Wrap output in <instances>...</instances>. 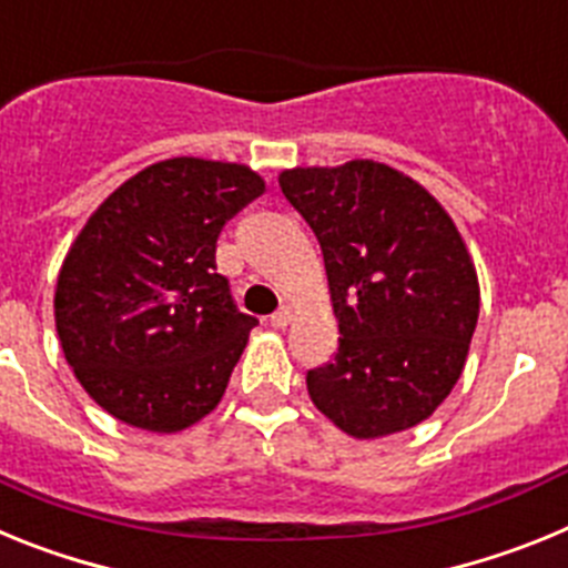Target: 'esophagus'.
<instances>
[{
    "label": "esophagus",
    "mask_w": 568,
    "mask_h": 568,
    "mask_svg": "<svg viewBox=\"0 0 568 568\" xmlns=\"http://www.w3.org/2000/svg\"><path fill=\"white\" fill-rule=\"evenodd\" d=\"M290 321H293V310L290 307H278L273 315H270V324H273L275 329H284Z\"/></svg>",
    "instance_id": "esophagus-1"
}]
</instances>
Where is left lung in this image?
Here are the masks:
<instances>
[{
    "mask_svg": "<svg viewBox=\"0 0 568 568\" xmlns=\"http://www.w3.org/2000/svg\"><path fill=\"white\" fill-rule=\"evenodd\" d=\"M278 184L318 239L341 333L335 358L307 373L310 398L353 438L420 424L453 393L480 313L453 219L369 159L284 170Z\"/></svg>",
    "mask_w": 568,
    "mask_h": 568,
    "instance_id": "obj_1",
    "label": "left lung"
}]
</instances>
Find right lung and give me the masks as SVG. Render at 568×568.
Wrapping results in <instances>:
<instances>
[{
    "mask_svg": "<svg viewBox=\"0 0 568 568\" xmlns=\"http://www.w3.org/2000/svg\"><path fill=\"white\" fill-rule=\"evenodd\" d=\"M264 193L244 164L168 159L90 215L57 284V333L102 409L150 433L202 420L258 318L215 273V241Z\"/></svg>",
    "mask_w": 568,
    "mask_h": 568,
    "instance_id": "obj_1",
    "label": "right lung"
}]
</instances>
